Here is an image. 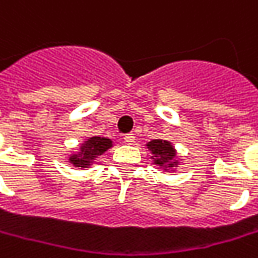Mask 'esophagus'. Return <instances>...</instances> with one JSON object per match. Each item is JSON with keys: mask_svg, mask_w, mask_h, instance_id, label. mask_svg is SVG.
Wrapping results in <instances>:
<instances>
[{"mask_svg": "<svg viewBox=\"0 0 258 258\" xmlns=\"http://www.w3.org/2000/svg\"><path fill=\"white\" fill-rule=\"evenodd\" d=\"M136 141V136L133 134V133H130V134H125L124 136V143H127V144H133Z\"/></svg>", "mask_w": 258, "mask_h": 258, "instance_id": "obj_1", "label": "esophagus"}]
</instances>
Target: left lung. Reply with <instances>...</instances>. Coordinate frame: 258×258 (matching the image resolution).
Listing matches in <instances>:
<instances>
[{
	"label": "left lung",
	"mask_w": 258,
	"mask_h": 258,
	"mask_svg": "<svg viewBox=\"0 0 258 258\" xmlns=\"http://www.w3.org/2000/svg\"><path fill=\"white\" fill-rule=\"evenodd\" d=\"M147 148L154 154L156 157V164L160 167H171L174 164V157H175V151H174L173 146L168 141H163V140H153L151 143L147 144Z\"/></svg>",
	"instance_id": "obj_1"
}]
</instances>
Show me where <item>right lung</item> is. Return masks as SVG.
<instances>
[{
	"instance_id": "add662e5",
	"label": "right lung",
	"mask_w": 258,
	"mask_h": 258,
	"mask_svg": "<svg viewBox=\"0 0 258 258\" xmlns=\"http://www.w3.org/2000/svg\"><path fill=\"white\" fill-rule=\"evenodd\" d=\"M112 146L111 140L102 137H91L81 148V157L73 156L70 157V161L76 167H87L90 165L91 160L97 156H101L104 151H107Z\"/></svg>"
}]
</instances>
